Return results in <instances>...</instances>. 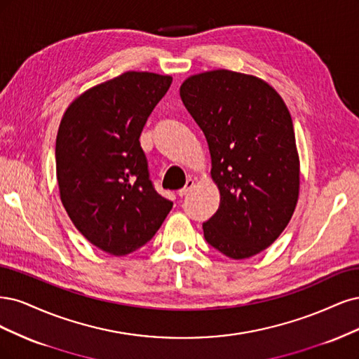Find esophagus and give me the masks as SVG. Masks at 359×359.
I'll list each match as a JSON object with an SVG mask.
<instances>
[{
  "label": "esophagus",
  "instance_id": "obj_1",
  "mask_svg": "<svg viewBox=\"0 0 359 359\" xmlns=\"http://www.w3.org/2000/svg\"><path fill=\"white\" fill-rule=\"evenodd\" d=\"M194 184H195V180H194V179H188V180H187V184H184V188H182V189L177 191V195H179V196L187 195V194L194 188Z\"/></svg>",
  "mask_w": 359,
  "mask_h": 359
}]
</instances>
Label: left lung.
Returning a JSON list of instances; mask_svg holds the SVG:
<instances>
[{"label": "left lung", "mask_w": 359, "mask_h": 359, "mask_svg": "<svg viewBox=\"0 0 359 359\" xmlns=\"http://www.w3.org/2000/svg\"><path fill=\"white\" fill-rule=\"evenodd\" d=\"M180 98L203 130L217 212L204 238L233 259L267 249L291 221L299 192V159L291 114L264 80L229 70L188 77Z\"/></svg>", "instance_id": "1"}]
</instances>
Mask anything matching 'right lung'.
<instances>
[{
	"label": "right lung",
	"mask_w": 359,
	"mask_h": 359,
	"mask_svg": "<svg viewBox=\"0 0 359 359\" xmlns=\"http://www.w3.org/2000/svg\"><path fill=\"white\" fill-rule=\"evenodd\" d=\"M171 76L126 72L88 89L65 110L56 135L61 201L86 240L128 255L155 236L172 203L149 177L140 134Z\"/></svg>",
	"instance_id": "obj_1"
}]
</instances>
